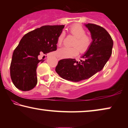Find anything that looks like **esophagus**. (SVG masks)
<instances>
[{
	"label": "esophagus",
	"mask_w": 128,
	"mask_h": 128,
	"mask_svg": "<svg viewBox=\"0 0 128 128\" xmlns=\"http://www.w3.org/2000/svg\"><path fill=\"white\" fill-rule=\"evenodd\" d=\"M57 58H58V60H60V59H61V58H59V57H58V56Z\"/></svg>",
	"instance_id": "1"
}]
</instances>
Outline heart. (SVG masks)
<instances>
[{"label":"heart","mask_w":128,"mask_h":128,"mask_svg":"<svg viewBox=\"0 0 128 128\" xmlns=\"http://www.w3.org/2000/svg\"><path fill=\"white\" fill-rule=\"evenodd\" d=\"M69 31L70 34L76 37V40L73 45L78 46L79 49L76 46H64L59 48L57 50V55L61 58H68L74 56L78 54V50L81 53H83L88 50L92 44V38L90 36H86V31L80 25L78 24L73 25L70 28ZM64 36V32H62L59 36L57 41V44L58 46H60L62 44Z\"/></svg>","instance_id":"b5f03b06"}]
</instances>
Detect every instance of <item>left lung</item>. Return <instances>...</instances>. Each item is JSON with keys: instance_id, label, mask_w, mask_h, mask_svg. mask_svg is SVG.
Returning <instances> with one entry per match:
<instances>
[{"instance_id": "1", "label": "left lung", "mask_w": 128, "mask_h": 128, "mask_svg": "<svg viewBox=\"0 0 128 128\" xmlns=\"http://www.w3.org/2000/svg\"><path fill=\"white\" fill-rule=\"evenodd\" d=\"M91 33L92 44L79 62L64 59L58 62L55 70L61 78L78 82L89 78L100 72L112 54L113 41L106 29L94 24H84Z\"/></svg>"}]
</instances>
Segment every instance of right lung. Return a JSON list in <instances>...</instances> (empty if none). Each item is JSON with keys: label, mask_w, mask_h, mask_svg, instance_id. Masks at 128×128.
I'll use <instances>...</instances> for the list:
<instances>
[{"label": "right lung", "mask_w": 128, "mask_h": 128, "mask_svg": "<svg viewBox=\"0 0 128 128\" xmlns=\"http://www.w3.org/2000/svg\"><path fill=\"white\" fill-rule=\"evenodd\" d=\"M64 25L44 26L24 35L14 50L10 64V77L15 87L29 91L37 84L36 68L42 54L55 51Z\"/></svg>", "instance_id": "right-lung-1"}]
</instances>
